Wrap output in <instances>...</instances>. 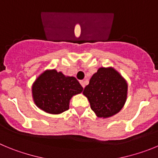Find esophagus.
Here are the masks:
<instances>
[{"mask_svg": "<svg viewBox=\"0 0 158 158\" xmlns=\"http://www.w3.org/2000/svg\"><path fill=\"white\" fill-rule=\"evenodd\" d=\"M80 83H81V85H82V87L84 88L85 86H86V85H85V82H84V81H83V80H81V81H80Z\"/></svg>", "mask_w": 158, "mask_h": 158, "instance_id": "obj_1", "label": "esophagus"}]
</instances>
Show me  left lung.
<instances>
[{
	"instance_id": "left-lung-1",
	"label": "left lung",
	"mask_w": 158,
	"mask_h": 158,
	"mask_svg": "<svg viewBox=\"0 0 158 158\" xmlns=\"http://www.w3.org/2000/svg\"><path fill=\"white\" fill-rule=\"evenodd\" d=\"M127 82L113 67H101L82 92L98 118H109L123 109L127 98Z\"/></svg>"
}]
</instances>
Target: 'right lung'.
I'll list each match as a JSON object with an SVG mask.
<instances>
[{"instance_id":"1","label":"right lung","mask_w":158,"mask_h":158,"mask_svg":"<svg viewBox=\"0 0 158 158\" xmlns=\"http://www.w3.org/2000/svg\"><path fill=\"white\" fill-rule=\"evenodd\" d=\"M82 89L76 78L65 76L55 69L44 71L31 86L35 106L45 113L53 115L68 110L72 97L82 93Z\"/></svg>"}]
</instances>
